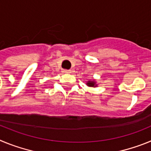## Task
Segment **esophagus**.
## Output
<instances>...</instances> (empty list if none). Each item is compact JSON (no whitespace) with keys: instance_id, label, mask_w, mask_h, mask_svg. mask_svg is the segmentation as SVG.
<instances>
[{"instance_id":"34e87169","label":"esophagus","mask_w":151,"mask_h":151,"mask_svg":"<svg viewBox=\"0 0 151 151\" xmlns=\"http://www.w3.org/2000/svg\"><path fill=\"white\" fill-rule=\"evenodd\" d=\"M63 73H71V70H69V69H63Z\"/></svg>"}]
</instances>
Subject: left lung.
Masks as SVG:
<instances>
[{
	"instance_id": "left-lung-1",
	"label": "left lung",
	"mask_w": 151,
	"mask_h": 151,
	"mask_svg": "<svg viewBox=\"0 0 151 151\" xmlns=\"http://www.w3.org/2000/svg\"><path fill=\"white\" fill-rule=\"evenodd\" d=\"M86 85L89 87H97V85H96V82L94 81H88V82L86 83Z\"/></svg>"
}]
</instances>
